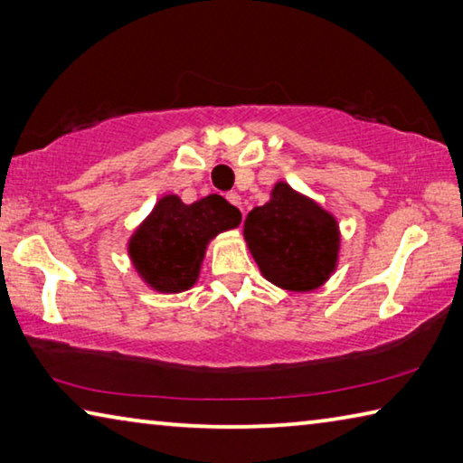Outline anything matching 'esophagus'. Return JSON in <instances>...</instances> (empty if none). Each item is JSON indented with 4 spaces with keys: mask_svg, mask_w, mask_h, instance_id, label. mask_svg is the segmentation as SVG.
I'll list each match as a JSON object with an SVG mask.
<instances>
[{
    "mask_svg": "<svg viewBox=\"0 0 463 463\" xmlns=\"http://www.w3.org/2000/svg\"><path fill=\"white\" fill-rule=\"evenodd\" d=\"M226 200H229L232 206H237V208H241V195L237 194V192H229L226 194Z\"/></svg>",
    "mask_w": 463,
    "mask_h": 463,
    "instance_id": "34e87169",
    "label": "esophagus"
}]
</instances>
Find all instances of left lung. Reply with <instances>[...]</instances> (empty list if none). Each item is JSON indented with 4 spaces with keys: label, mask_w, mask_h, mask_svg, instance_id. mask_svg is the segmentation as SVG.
<instances>
[{
    "label": "left lung",
    "mask_w": 463,
    "mask_h": 463,
    "mask_svg": "<svg viewBox=\"0 0 463 463\" xmlns=\"http://www.w3.org/2000/svg\"><path fill=\"white\" fill-rule=\"evenodd\" d=\"M245 239L263 276L294 292L323 284L339 250L335 218L288 184H278L265 206L250 210Z\"/></svg>",
    "instance_id": "8db88e82"
}]
</instances>
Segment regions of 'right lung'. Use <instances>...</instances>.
<instances>
[{"label": "right lung", "instance_id": "1", "mask_svg": "<svg viewBox=\"0 0 463 463\" xmlns=\"http://www.w3.org/2000/svg\"><path fill=\"white\" fill-rule=\"evenodd\" d=\"M239 224V208L218 194L190 206L165 195L130 241L132 263L151 288L184 292L198 279L208 241Z\"/></svg>", "mask_w": 463, "mask_h": 463}]
</instances>
